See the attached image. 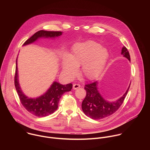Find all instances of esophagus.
<instances>
[{"label": "esophagus", "mask_w": 150, "mask_h": 150, "mask_svg": "<svg viewBox=\"0 0 150 150\" xmlns=\"http://www.w3.org/2000/svg\"><path fill=\"white\" fill-rule=\"evenodd\" d=\"M81 87V85L79 84H78V83H74L73 85V89L74 90H76L77 88H79Z\"/></svg>", "instance_id": "esophagus-1"}]
</instances>
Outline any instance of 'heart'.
<instances>
[{
  "label": "heart",
  "instance_id": "obj_1",
  "mask_svg": "<svg viewBox=\"0 0 150 150\" xmlns=\"http://www.w3.org/2000/svg\"><path fill=\"white\" fill-rule=\"evenodd\" d=\"M109 56L107 49L96 41L78 42L74 45L68 54L62 56V69L68 77L72 78L77 73V68L80 67L81 75L93 80L101 74Z\"/></svg>",
  "mask_w": 150,
  "mask_h": 150
}]
</instances>
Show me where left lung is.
<instances>
[{"label": "left lung", "mask_w": 150, "mask_h": 150, "mask_svg": "<svg viewBox=\"0 0 150 150\" xmlns=\"http://www.w3.org/2000/svg\"><path fill=\"white\" fill-rule=\"evenodd\" d=\"M121 54L131 62L129 53L125 47H123ZM131 83L125 93L119 98L114 101L105 100L98 90V82L94 81L85 85L84 89L87 94L82 103V109L87 116L94 120H99L109 116L115 113L123 102L129 91Z\"/></svg>", "instance_id": "obj_1"}]
</instances>
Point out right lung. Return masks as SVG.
Wrapping results in <instances>:
<instances>
[{
  "mask_svg": "<svg viewBox=\"0 0 150 150\" xmlns=\"http://www.w3.org/2000/svg\"><path fill=\"white\" fill-rule=\"evenodd\" d=\"M62 34L61 31H47L40 30L35 33L28 39L23 45L27 46L33 43L40 38L54 39ZM18 57L16 60V70L15 75V86L20 99L25 109L30 113L37 117H45L53 113L58 108V104L62 96L65 92L71 91L72 84L71 83L62 85L54 81L49 88L41 96L31 98L27 96L21 88L19 82L18 70Z\"/></svg>",
  "mask_w": 150,
  "mask_h": 150,
  "instance_id": "right-lung-1",
  "label": "right lung"
}]
</instances>
